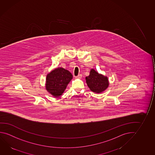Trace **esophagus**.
Masks as SVG:
<instances>
[{"instance_id": "esophagus-1", "label": "esophagus", "mask_w": 155, "mask_h": 155, "mask_svg": "<svg viewBox=\"0 0 155 155\" xmlns=\"http://www.w3.org/2000/svg\"><path fill=\"white\" fill-rule=\"evenodd\" d=\"M75 78H76L81 79V78H82V75H81V74H80L78 75Z\"/></svg>"}]
</instances>
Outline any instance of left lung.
Instances as JSON below:
<instances>
[{
  "label": "left lung",
  "instance_id": "1",
  "mask_svg": "<svg viewBox=\"0 0 155 155\" xmlns=\"http://www.w3.org/2000/svg\"><path fill=\"white\" fill-rule=\"evenodd\" d=\"M85 80L90 90L94 93H102L109 86L108 77L99 74L94 69L91 70L90 75L86 77Z\"/></svg>",
  "mask_w": 155,
  "mask_h": 155
}]
</instances>
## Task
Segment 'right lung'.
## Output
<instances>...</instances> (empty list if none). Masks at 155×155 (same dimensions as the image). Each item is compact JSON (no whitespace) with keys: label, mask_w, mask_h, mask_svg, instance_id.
Masks as SVG:
<instances>
[{"label":"right lung","mask_w":155,"mask_h":155,"mask_svg":"<svg viewBox=\"0 0 155 155\" xmlns=\"http://www.w3.org/2000/svg\"><path fill=\"white\" fill-rule=\"evenodd\" d=\"M72 78V74L68 70L61 67L56 68L47 75L45 89L50 94L58 97L64 92Z\"/></svg>","instance_id":"1"}]
</instances>
